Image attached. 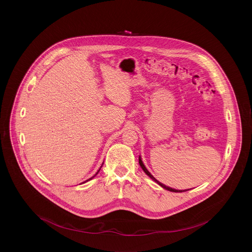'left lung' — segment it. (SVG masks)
Returning <instances> with one entry per match:
<instances>
[{
	"mask_svg": "<svg viewBox=\"0 0 252 252\" xmlns=\"http://www.w3.org/2000/svg\"><path fill=\"white\" fill-rule=\"evenodd\" d=\"M138 163H139V165H140V167L142 168V170L146 172V174L147 175H149L154 182H156L158 185H159L162 189H166V190H169V191H172V192H183V191H187V190H189V189H185V190H179V189H171V188H169V187H166V186H164L163 184H161V183H159L158 179H156L155 177H154V175L147 169V167H146V165L143 164V162H142V160H141V158L139 157L138 158Z\"/></svg>",
	"mask_w": 252,
	"mask_h": 252,
	"instance_id": "left-lung-1",
	"label": "left lung"
}]
</instances>
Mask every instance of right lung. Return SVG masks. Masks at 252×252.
<instances>
[{"label": "right lung", "instance_id": "add662e5", "mask_svg": "<svg viewBox=\"0 0 252 252\" xmlns=\"http://www.w3.org/2000/svg\"><path fill=\"white\" fill-rule=\"evenodd\" d=\"M102 164H103V163H102ZM101 166H102V165H101ZM101 166H100V168H101ZM100 168H99V169H98V170H97V172H96V173H95V174H94V176H92V177H91V178H89V179H87V181H86V182H85V183H87V182H89V181H91V179H93V178H94V176H95V175H96V174H97V173H98V171H99V170H100Z\"/></svg>", "mask_w": 252, "mask_h": 252}]
</instances>
